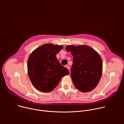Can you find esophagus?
<instances>
[{
    "label": "esophagus",
    "instance_id": "esophagus-1",
    "mask_svg": "<svg viewBox=\"0 0 124 124\" xmlns=\"http://www.w3.org/2000/svg\"><path fill=\"white\" fill-rule=\"evenodd\" d=\"M65 67H66V68H67L68 70H69V69H70V67H69L68 65H66V66H65Z\"/></svg>",
    "mask_w": 124,
    "mask_h": 124
}]
</instances>
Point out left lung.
<instances>
[{"label": "left lung", "mask_w": 124, "mask_h": 124, "mask_svg": "<svg viewBox=\"0 0 124 124\" xmlns=\"http://www.w3.org/2000/svg\"><path fill=\"white\" fill-rule=\"evenodd\" d=\"M66 49L71 52L73 56L70 71L75 87L83 93L93 90L99 83L102 75L101 56L93 48L86 45H69Z\"/></svg>", "instance_id": "obj_1"}]
</instances>
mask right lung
I'll return each instance as SVG.
<instances>
[{"instance_id":"obj_1","label":"right lung","mask_w":124,"mask_h":124,"mask_svg":"<svg viewBox=\"0 0 124 124\" xmlns=\"http://www.w3.org/2000/svg\"><path fill=\"white\" fill-rule=\"evenodd\" d=\"M62 45L44 44L35 49L27 61V71L33 85L42 92H49L58 85L62 78L69 74L68 69L59 62L57 54Z\"/></svg>"}]
</instances>
